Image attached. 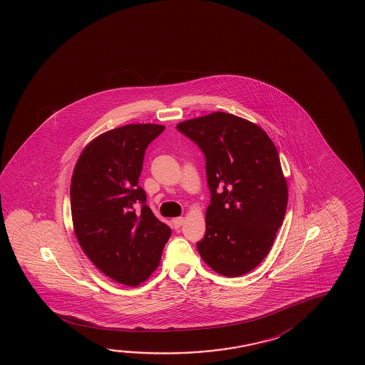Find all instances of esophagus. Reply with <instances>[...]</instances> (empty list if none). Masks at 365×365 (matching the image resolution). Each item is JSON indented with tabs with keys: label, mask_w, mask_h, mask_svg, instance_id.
Wrapping results in <instances>:
<instances>
[{
	"label": "esophagus",
	"mask_w": 365,
	"mask_h": 365,
	"mask_svg": "<svg viewBox=\"0 0 365 365\" xmlns=\"http://www.w3.org/2000/svg\"><path fill=\"white\" fill-rule=\"evenodd\" d=\"M183 221H185L183 217H174L173 220H172V222H173L174 227H182Z\"/></svg>",
	"instance_id": "1"
}]
</instances>
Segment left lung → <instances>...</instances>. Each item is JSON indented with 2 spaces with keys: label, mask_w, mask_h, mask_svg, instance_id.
<instances>
[{
  "label": "left lung",
  "mask_w": 365,
  "mask_h": 365,
  "mask_svg": "<svg viewBox=\"0 0 365 365\" xmlns=\"http://www.w3.org/2000/svg\"><path fill=\"white\" fill-rule=\"evenodd\" d=\"M177 130L206 160L211 200L198 253L220 275L248 274L269 255L287 212L275 144L259 125L224 112L183 120Z\"/></svg>",
  "instance_id": "obj_1"
}]
</instances>
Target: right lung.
<instances>
[{
  "label": "right lung",
  "instance_id": "right-lung-1",
  "mask_svg": "<svg viewBox=\"0 0 365 365\" xmlns=\"http://www.w3.org/2000/svg\"><path fill=\"white\" fill-rule=\"evenodd\" d=\"M164 128L132 123L104 132L85 146L72 173L78 245L104 275L127 287H138L155 271L172 234L145 203L138 185L145 150Z\"/></svg>",
  "mask_w": 365,
  "mask_h": 365
}]
</instances>
